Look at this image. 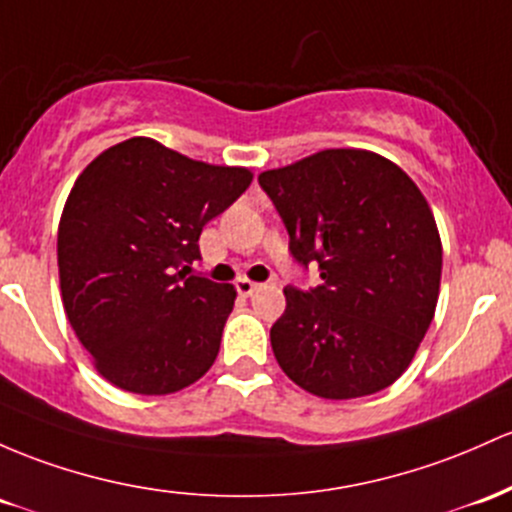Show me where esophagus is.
<instances>
[{"label":"esophagus","mask_w":512,"mask_h":512,"mask_svg":"<svg viewBox=\"0 0 512 512\" xmlns=\"http://www.w3.org/2000/svg\"><path fill=\"white\" fill-rule=\"evenodd\" d=\"M262 284H257V282H250V279H238V284H235V289H238V294L240 296H252L255 294L257 289H260Z\"/></svg>","instance_id":"obj_1"}]
</instances>
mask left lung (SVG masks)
I'll return each instance as SVG.
<instances>
[{"mask_svg": "<svg viewBox=\"0 0 512 512\" xmlns=\"http://www.w3.org/2000/svg\"><path fill=\"white\" fill-rule=\"evenodd\" d=\"M289 250L316 260L320 286H286L272 325L284 374L313 396L345 401L391 386L435 316L442 240L418 184L396 162L330 148L260 174Z\"/></svg>", "mask_w": 512, "mask_h": 512, "instance_id": "1", "label": "left lung"}]
</instances>
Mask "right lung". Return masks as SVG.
<instances>
[{"mask_svg": "<svg viewBox=\"0 0 512 512\" xmlns=\"http://www.w3.org/2000/svg\"><path fill=\"white\" fill-rule=\"evenodd\" d=\"M250 182L247 167L145 136L111 145L75 179L58 226L60 294L106 381L165 396L209 372L238 291L189 272L201 230Z\"/></svg>", "mask_w": 512, "mask_h": 512, "instance_id": "add662e5", "label": "right lung"}]
</instances>
